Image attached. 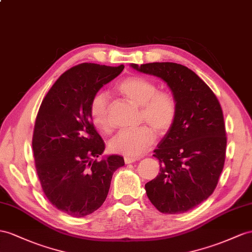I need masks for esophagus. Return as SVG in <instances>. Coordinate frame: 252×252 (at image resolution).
Returning a JSON list of instances; mask_svg holds the SVG:
<instances>
[{
    "label": "esophagus",
    "mask_w": 252,
    "mask_h": 252,
    "mask_svg": "<svg viewBox=\"0 0 252 252\" xmlns=\"http://www.w3.org/2000/svg\"><path fill=\"white\" fill-rule=\"evenodd\" d=\"M138 158H128V157H126L125 158V162H126V164H131V163H134V162H136Z\"/></svg>",
    "instance_id": "esophagus-1"
}]
</instances>
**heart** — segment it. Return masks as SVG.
Masks as SVG:
<instances>
[{
    "label": "heart",
    "instance_id": "obj_1",
    "mask_svg": "<svg viewBox=\"0 0 252 252\" xmlns=\"http://www.w3.org/2000/svg\"><path fill=\"white\" fill-rule=\"evenodd\" d=\"M118 90L126 98L141 106V119L150 124L158 133L169 130L177 116V102L173 95L166 92H158L152 81L141 76L126 77L118 85ZM109 98L104 92L96 93L90 101V118L94 126L103 133L112 131L108 116ZM156 140L153 128L143 126L135 130L120 131L109 141L113 152L128 158L143 154Z\"/></svg>",
    "mask_w": 252,
    "mask_h": 252
}]
</instances>
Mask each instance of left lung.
<instances>
[{"instance_id":"8db88e82","label":"left lung","mask_w":252,"mask_h":252,"mask_svg":"<svg viewBox=\"0 0 252 252\" xmlns=\"http://www.w3.org/2000/svg\"><path fill=\"white\" fill-rule=\"evenodd\" d=\"M138 72L159 77L177 102V116L154 150L158 176L146 183L147 196L165 214H181L214 191L225 158V128L220 104L211 88L183 64L131 63Z\"/></svg>"}]
</instances>
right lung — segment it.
I'll return each mask as SVG.
<instances>
[{
    "label": "right lung",
    "instance_id": "add662e5",
    "mask_svg": "<svg viewBox=\"0 0 252 252\" xmlns=\"http://www.w3.org/2000/svg\"><path fill=\"white\" fill-rule=\"evenodd\" d=\"M125 66L83 63L51 87L38 112L33 151L44 195L60 211L84 217L105 201L112 177L125 159L103 157L105 144L90 118V101Z\"/></svg>",
    "mask_w": 252,
    "mask_h": 252
}]
</instances>
